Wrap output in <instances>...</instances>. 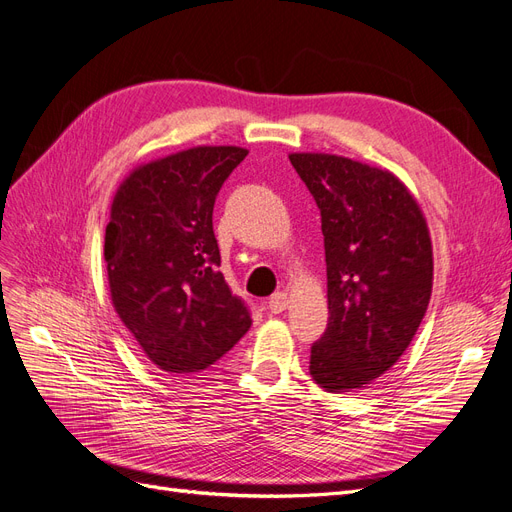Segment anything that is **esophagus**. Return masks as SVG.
<instances>
[{"label":"esophagus","mask_w":512,"mask_h":512,"mask_svg":"<svg viewBox=\"0 0 512 512\" xmlns=\"http://www.w3.org/2000/svg\"><path fill=\"white\" fill-rule=\"evenodd\" d=\"M268 308L272 314H280L289 308V295L287 293H274L268 299Z\"/></svg>","instance_id":"esophagus-1"}]
</instances>
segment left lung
<instances>
[{
	"instance_id": "obj_1",
	"label": "left lung",
	"mask_w": 512,
	"mask_h": 512,
	"mask_svg": "<svg viewBox=\"0 0 512 512\" xmlns=\"http://www.w3.org/2000/svg\"><path fill=\"white\" fill-rule=\"evenodd\" d=\"M289 160L320 208L329 325L310 350L327 392L373 384L409 348L432 293V240L409 187L386 168L301 151Z\"/></svg>"
}]
</instances>
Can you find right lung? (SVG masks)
Here are the masks:
<instances>
[{
	"mask_svg": "<svg viewBox=\"0 0 512 512\" xmlns=\"http://www.w3.org/2000/svg\"><path fill=\"white\" fill-rule=\"evenodd\" d=\"M198 145L130 170L111 202L105 263L111 304L145 356L168 375L215 365L251 316L217 270L213 206L246 158Z\"/></svg>",
	"mask_w": 512,
	"mask_h": 512,
	"instance_id": "1",
	"label": "right lung"
}]
</instances>
